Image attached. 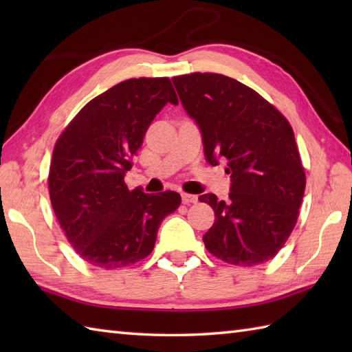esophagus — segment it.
<instances>
[{
  "label": "esophagus",
  "mask_w": 352,
  "mask_h": 352,
  "mask_svg": "<svg viewBox=\"0 0 352 352\" xmlns=\"http://www.w3.org/2000/svg\"><path fill=\"white\" fill-rule=\"evenodd\" d=\"M182 201H183V204H186V206L197 204L198 203V197L197 195H189V193H183Z\"/></svg>",
  "instance_id": "34e87169"
}]
</instances>
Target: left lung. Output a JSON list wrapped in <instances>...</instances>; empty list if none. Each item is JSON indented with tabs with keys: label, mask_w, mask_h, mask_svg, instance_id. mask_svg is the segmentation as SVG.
I'll use <instances>...</instances> for the list:
<instances>
[{
	"label": "left lung",
	"mask_w": 352,
	"mask_h": 352,
	"mask_svg": "<svg viewBox=\"0 0 352 352\" xmlns=\"http://www.w3.org/2000/svg\"><path fill=\"white\" fill-rule=\"evenodd\" d=\"M203 138L207 162L227 160L228 201L201 195L214 212L203 236L208 252L230 265L254 266L275 257L294 230L305 172L287 119L272 104L222 74L172 78Z\"/></svg>",
	"instance_id": "8db88e82"
}]
</instances>
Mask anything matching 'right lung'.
Masks as SVG:
<instances>
[{
  "label": "right lung",
  "mask_w": 352,
  "mask_h": 352,
  "mask_svg": "<svg viewBox=\"0 0 352 352\" xmlns=\"http://www.w3.org/2000/svg\"><path fill=\"white\" fill-rule=\"evenodd\" d=\"M178 104L169 78H130L78 111L57 139L48 188L72 248L92 266L124 267L151 254L162 221L182 203L177 192L129 190L124 182L155 115Z\"/></svg>",
  "instance_id": "add662e5"
}]
</instances>
